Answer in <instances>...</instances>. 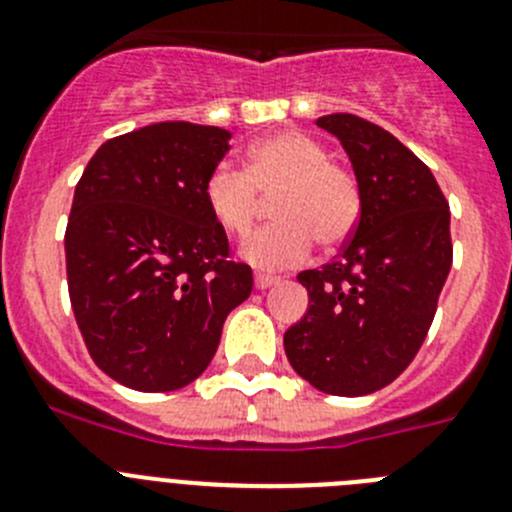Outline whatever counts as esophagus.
Listing matches in <instances>:
<instances>
[{"label":"esophagus","mask_w":512,"mask_h":512,"mask_svg":"<svg viewBox=\"0 0 512 512\" xmlns=\"http://www.w3.org/2000/svg\"><path fill=\"white\" fill-rule=\"evenodd\" d=\"M256 289H269L274 284H279V276H271V274H256Z\"/></svg>","instance_id":"34e87169"}]
</instances>
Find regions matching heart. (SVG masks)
I'll list each match as a JSON object with an SVG mask.
<instances>
[{"mask_svg": "<svg viewBox=\"0 0 512 512\" xmlns=\"http://www.w3.org/2000/svg\"><path fill=\"white\" fill-rule=\"evenodd\" d=\"M205 205L228 236L243 238L256 223L261 195L271 198L276 223L243 243V259L259 269L297 266L312 253L353 236L363 210L358 177L332 162L325 144L302 131H279L253 144L246 167L218 164L203 187Z\"/></svg>", "mask_w": 512, "mask_h": 512, "instance_id": "b5f03b06", "label": "heart"}]
</instances>
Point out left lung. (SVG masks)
Returning <instances> with one entry per match:
<instances>
[{
  "instance_id": "obj_1",
  "label": "left lung",
  "mask_w": 512,
  "mask_h": 512,
  "mask_svg": "<svg viewBox=\"0 0 512 512\" xmlns=\"http://www.w3.org/2000/svg\"><path fill=\"white\" fill-rule=\"evenodd\" d=\"M317 126L348 152L363 210L337 259L297 276L309 309L284 332V350L317 391L365 396L424 345L452 269L449 203L429 167L373 121L330 114Z\"/></svg>"
}]
</instances>
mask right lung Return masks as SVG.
<instances>
[{
  "label": "right lung",
  "mask_w": 512,
  "mask_h": 512,
  "mask_svg": "<svg viewBox=\"0 0 512 512\" xmlns=\"http://www.w3.org/2000/svg\"><path fill=\"white\" fill-rule=\"evenodd\" d=\"M218 126L162 121L98 147L75 185L65 269L93 363L121 386L177 391L203 373L253 289L203 187L228 152Z\"/></svg>",
  "instance_id": "obj_1"
}]
</instances>
